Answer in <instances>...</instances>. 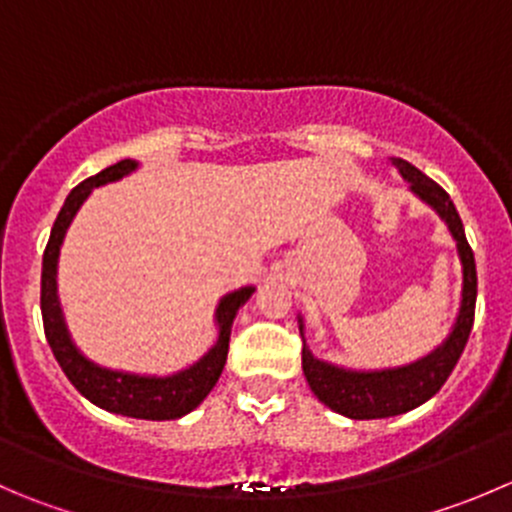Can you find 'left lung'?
I'll return each mask as SVG.
<instances>
[{"instance_id":"1","label":"left lung","mask_w":512,"mask_h":512,"mask_svg":"<svg viewBox=\"0 0 512 512\" xmlns=\"http://www.w3.org/2000/svg\"><path fill=\"white\" fill-rule=\"evenodd\" d=\"M395 165H398L400 175L410 182L415 195H420L428 205H433L438 215L448 222L450 232L458 242L460 262H463V305H460L453 335L445 340V345L438 347L425 360L400 367V370H340V367L315 360L312 352L305 347V342H302V372H305L310 390L317 395L320 403L352 420L393 418V415L408 413V410L418 408L425 400L433 398L443 388L455 365H458L475 320V297H478L475 257L473 247L465 240L463 222H460L453 200L438 182L423 175L415 165L405 160H395Z\"/></svg>"}]
</instances>
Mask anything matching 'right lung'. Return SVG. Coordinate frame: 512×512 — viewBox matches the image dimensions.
Wrapping results in <instances>:
<instances>
[{"label":"right lung","mask_w":512,"mask_h":512,"mask_svg":"<svg viewBox=\"0 0 512 512\" xmlns=\"http://www.w3.org/2000/svg\"><path fill=\"white\" fill-rule=\"evenodd\" d=\"M135 167L137 165L132 160H119L117 165L97 172L94 177H87V180L79 182L69 192L57 220H54L47 247H44L42 295H39V305H42L44 335H47V342L52 347L54 357H57L59 367H62L69 382H72L74 388L89 403H94L102 410H109V413L127 415V418L175 420L187 415L190 410H195L210 395V390L215 388V382L220 380L222 367L227 362V350H230L232 320H235L240 305H245L250 300L252 287H242V290L232 292V295H227L220 302V310H217L220 340H217V345L197 365H192L190 370L172 377H135L122 375V372H109L92 365L87 357L79 355V350L69 340L67 327H64L62 320V310H59L57 302V280H54V275H57V255L74 212L79 210L84 197L92 192V187L119 180V177L132 172Z\"/></svg>","instance_id":"obj_1"}]
</instances>
